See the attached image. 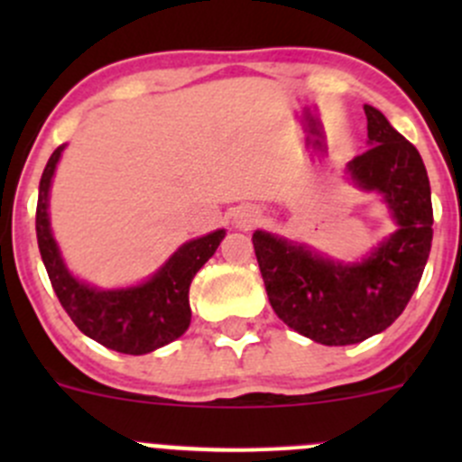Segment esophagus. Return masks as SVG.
<instances>
[{"label": "esophagus", "instance_id": "1", "mask_svg": "<svg viewBox=\"0 0 462 462\" xmlns=\"http://www.w3.org/2000/svg\"><path fill=\"white\" fill-rule=\"evenodd\" d=\"M254 221H257V214L248 212V209H245V212H241V214H236V226L244 227V230H250V227L254 226Z\"/></svg>", "mask_w": 462, "mask_h": 462}]
</instances>
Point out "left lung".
Here are the masks:
<instances>
[{"label": "left lung", "mask_w": 462, "mask_h": 462, "mask_svg": "<svg viewBox=\"0 0 462 462\" xmlns=\"http://www.w3.org/2000/svg\"><path fill=\"white\" fill-rule=\"evenodd\" d=\"M369 144L346 165L357 188L384 197L398 230L362 259L342 263L257 230L261 277L283 324L326 346L365 342L402 315L431 250V188L420 153L375 106L365 105Z\"/></svg>", "instance_id": "8db88e82"}]
</instances>
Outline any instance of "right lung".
Masks as SVG:
<instances>
[{
	"instance_id": "obj_1",
	"label": "right lung",
	"mask_w": 462,
	"mask_h": 462,
	"mask_svg": "<svg viewBox=\"0 0 462 462\" xmlns=\"http://www.w3.org/2000/svg\"><path fill=\"white\" fill-rule=\"evenodd\" d=\"M64 144L51 153L40 180L37 197L35 230L42 261L49 273L51 286L60 304L67 310L73 324L111 351L127 356H144L188 330L189 283L203 263L217 253L226 230L209 232L201 239H192L180 245L170 261L153 277L141 286L120 288V291H97L88 283L78 282L60 257L58 244L51 235L49 223V189Z\"/></svg>"
}]
</instances>
